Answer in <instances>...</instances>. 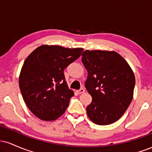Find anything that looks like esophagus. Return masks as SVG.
Instances as JSON below:
<instances>
[{
  "mask_svg": "<svg viewBox=\"0 0 152 152\" xmlns=\"http://www.w3.org/2000/svg\"><path fill=\"white\" fill-rule=\"evenodd\" d=\"M84 92H85V89H84V88H80L79 90L77 91V93H78V94H81L84 93Z\"/></svg>",
  "mask_w": 152,
  "mask_h": 152,
  "instance_id": "34e87169",
  "label": "esophagus"
}]
</instances>
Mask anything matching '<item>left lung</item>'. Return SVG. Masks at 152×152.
<instances>
[{
  "instance_id": "1",
  "label": "left lung",
  "mask_w": 152,
  "mask_h": 152,
  "mask_svg": "<svg viewBox=\"0 0 152 152\" xmlns=\"http://www.w3.org/2000/svg\"><path fill=\"white\" fill-rule=\"evenodd\" d=\"M81 56L88 71L85 87L92 97L86 108L88 118L96 124H111L121 117L133 99V71L115 51L86 50Z\"/></svg>"
}]
</instances>
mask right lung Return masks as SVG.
I'll list each match as a JSON object with an SVG mask.
<instances>
[{
	"mask_svg": "<svg viewBox=\"0 0 152 152\" xmlns=\"http://www.w3.org/2000/svg\"><path fill=\"white\" fill-rule=\"evenodd\" d=\"M83 50L42 45L26 58L19 76V87L28 108L40 119L53 121L66 111L74 93L69 88L64 71Z\"/></svg>",
	"mask_w": 152,
	"mask_h": 152,
	"instance_id": "right-lung-1",
	"label": "right lung"
}]
</instances>
